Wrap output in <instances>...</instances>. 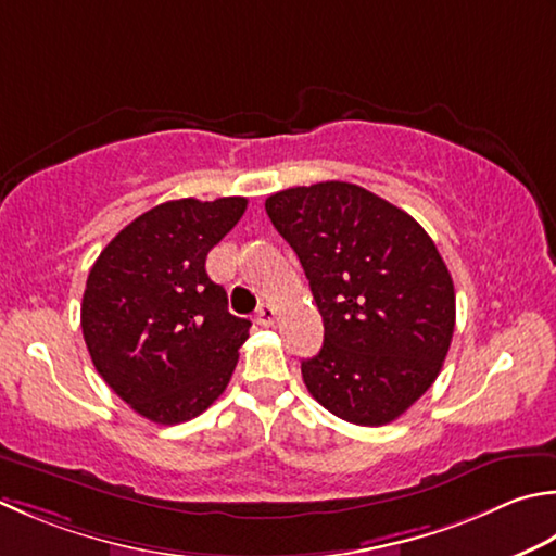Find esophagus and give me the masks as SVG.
<instances>
[{
  "mask_svg": "<svg viewBox=\"0 0 556 556\" xmlns=\"http://www.w3.org/2000/svg\"><path fill=\"white\" fill-rule=\"evenodd\" d=\"M275 315H277V308L271 306V303H263V306L257 308L255 318H257L260 325H271V323H275Z\"/></svg>",
  "mask_w": 556,
  "mask_h": 556,
  "instance_id": "34e87169",
  "label": "esophagus"
}]
</instances>
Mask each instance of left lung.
<instances>
[{
  "label": "left lung",
  "instance_id": "8db88e82",
  "mask_svg": "<svg viewBox=\"0 0 556 556\" xmlns=\"http://www.w3.org/2000/svg\"><path fill=\"white\" fill-rule=\"evenodd\" d=\"M265 210L323 315L320 352L301 362L308 393L358 427L405 415L437 380L455 330L453 279L429 233L340 180L275 192Z\"/></svg>",
  "mask_w": 556,
  "mask_h": 556
}]
</instances>
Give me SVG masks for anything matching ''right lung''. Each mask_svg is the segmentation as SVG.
Segmentation results:
<instances>
[{
	"instance_id": "obj_1",
	"label": "right lung",
	"mask_w": 556,
	"mask_h": 556,
	"mask_svg": "<svg viewBox=\"0 0 556 556\" xmlns=\"http://www.w3.org/2000/svg\"><path fill=\"white\" fill-rule=\"evenodd\" d=\"M245 198L163 202L127 224L93 263L81 301L91 362L137 415L180 424L219 397L250 320L228 313L206 253L241 222Z\"/></svg>"
}]
</instances>
